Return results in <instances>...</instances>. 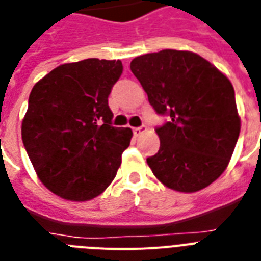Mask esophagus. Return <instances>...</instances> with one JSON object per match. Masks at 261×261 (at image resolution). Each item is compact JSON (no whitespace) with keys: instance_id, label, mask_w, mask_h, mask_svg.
<instances>
[{"instance_id":"esophagus-1","label":"esophagus","mask_w":261,"mask_h":261,"mask_svg":"<svg viewBox=\"0 0 261 261\" xmlns=\"http://www.w3.org/2000/svg\"><path fill=\"white\" fill-rule=\"evenodd\" d=\"M145 129H147V128H145L144 125H143V126H137V128H133V135H135L136 137H139L140 135H143V133L145 132Z\"/></svg>"}]
</instances>
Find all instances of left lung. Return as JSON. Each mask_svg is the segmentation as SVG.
I'll return each mask as SVG.
<instances>
[{"mask_svg":"<svg viewBox=\"0 0 261 261\" xmlns=\"http://www.w3.org/2000/svg\"><path fill=\"white\" fill-rule=\"evenodd\" d=\"M130 70L155 112L160 148L147 158L160 182L194 193L225 171L240 135L234 89L213 64L189 51L163 49L137 56Z\"/></svg>","mask_w":261,"mask_h":261,"instance_id":"1","label":"left lung"}]
</instances>
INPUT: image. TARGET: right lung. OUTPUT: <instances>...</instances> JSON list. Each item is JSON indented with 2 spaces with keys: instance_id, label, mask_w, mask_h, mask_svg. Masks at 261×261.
<instances>
[{
  "instance_id": "add662e5",
  "label": "right lung",
  "mask_w": 261,
  "mask_h": 261,
  "mask_svg": "<svg viewBox=\"0 0 261 261\" xmlns=\"http://www.w3.org/2000/svg\"><path fill=\"white\" fill-rule=\"evenodd\" d=\"M121 60L62 64L33 86L22 120L25 151L43 185L68 201H89L109 186L132 130L112 125L108 97Z\"/></svg>"
}]
</instances>
